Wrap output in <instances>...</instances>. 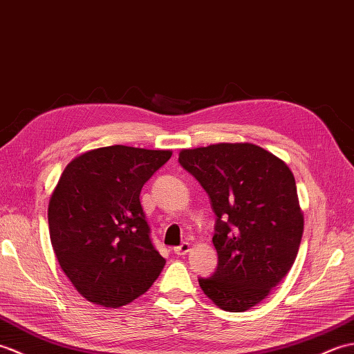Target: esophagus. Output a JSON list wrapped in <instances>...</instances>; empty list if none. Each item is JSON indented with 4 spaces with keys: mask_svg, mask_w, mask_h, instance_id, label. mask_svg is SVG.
I'll return each mask as SVG.
<instances>
[{
    "mask_svg": "<svg viewBox=\"0 0 354 354\" xmlns=\"http://www.w3.org/2000/svg\"><path fill=\"white\" fill-rule=\"evenodd\" d=\"M191 251V243L189 242H185V243H182V245L180 247H176L174 248V253L177 254V256H185L186 253H189Z\"/></svg>",
    "mask_w": 354,
    "mask_h": 354,
    "instance_id": "1",
    "label": "esophagus"
}]
</instances>
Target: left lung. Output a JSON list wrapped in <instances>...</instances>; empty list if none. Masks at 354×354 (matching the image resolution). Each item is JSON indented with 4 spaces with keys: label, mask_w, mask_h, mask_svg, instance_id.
Instances as JSON below:
<instances>
[{
    "label": "left lung",
    "mask_w": 354,
    "mask_h": 354,
    "mask_svg": "<svg viewBox=\"0 0 354 354\" xmlns=\"http://www.w3.org/2000/svg\"><path fill=\"white\" fill-rule=\"evenodd\" d=\"M178 162L216 215L218 268L198 279L203 292L223 310H248L285 279L300 248L304 218L292 171L250 142L182 150Z\"/></svg>",
    "instance_id": "1"
}]
</instances>
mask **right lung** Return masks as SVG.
Here are the masks:
<instances>
[{
	"instance_id": "obj_1",
	"label": "right lung",
	"mask_w": 354,
	"mask_h": 354,
	"mask_svg": "<svg viewBox=\"0 0 354 354\" xmlns=\"http://www.w3.org/2000/svg\"><path fill=\"white\" fill-rule=\"evenodd\" d=\"M171 150L112 145L86 151L62 172L48 203L62 271L86 300L121 308L151 288L167 261L150 239L139 194Z\"/></svg>"
}]
</instances>
